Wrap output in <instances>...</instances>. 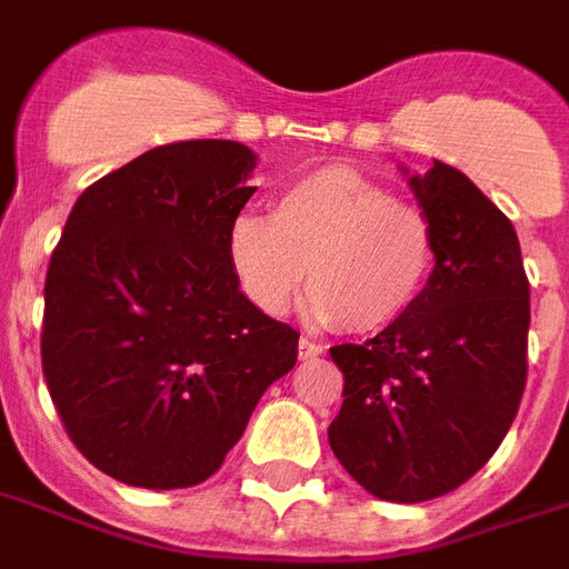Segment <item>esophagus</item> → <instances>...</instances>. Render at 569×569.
Returning <instances> with one entry per match:
<instances>
[{
	"instance_id": "obj_1",
	"label": "esophagus",
	"mask_w": 569,
	"mask_h": 569,
	"mask_svg": "<svg viewBox=\"0 0 569 569\" xmlns=\"http://www.w3.org/2000/svg\"><path fill=\"white\" fill-rule=\"evenodd\" d=\"M297 353H300V360H315L318 353H323V348L309 339H300V345H297Z\"/></svg>"
}]
</instances>
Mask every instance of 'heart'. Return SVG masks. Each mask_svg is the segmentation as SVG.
<instances>
[{
    "instance_id": "1",
    "label": "heart",
    "mask_w": 569,
    "mask_h": 569,
    "mask_svg": "<svg viewBox=\"0 0 569 569\" xmlns=\"http://www.w3.org/2000/svg\"><path fill=\"white\" fill-rule=\"evenodd\" d=\"M435 224L362 170L330 164L276 191L269 219L239 216L228 260L260 311L281 315L306 279L311 315L341 332L392 327L435 269Z\"/></svg>"
}]
</instances>
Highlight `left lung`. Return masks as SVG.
I'll return each instance as SVG.
<instances>
[{
    "label": "left lung",
    "mask_w": 569,
    "mask_h": 569,
    "mask_svg": "<svg viewBox=\"0 0 569 569\" xmlns=\"http://www.w3.org/2000/svg\"><path fill=\"white\" fill-rule=\"evenodd\" d=\"M411 186L438 239L429 284L375 339L330 348L345 375L332 452L396 503L441 498L492 459L522 401L531 323L510 219L443 161Z\"/></svg>",
    "instance_id": "8db88e82"
}]
</instances>
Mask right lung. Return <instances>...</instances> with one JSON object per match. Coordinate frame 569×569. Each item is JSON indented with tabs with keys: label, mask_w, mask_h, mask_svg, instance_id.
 Returning a JSON list of instances; mask_svg holds the SVG:
<instances>
[{
	"label": "right lung",
	"mask_w": 569,
	"mask_h": 569,
	"mask_svg": "<svg viewBox=\"0 0 569 569\" xmlns=\"http://www.w3.org/2000/svg\"><path fill=\"white\" fill-rule=\"evenodd\" d=\"M237 140L164 143L77 198L44 281L41 369L98 471L186 489L219 471L300 332L239 290L228 230L258 188Z\"/></svg>",
	"instance_id": "obj_1"
}]
</instances>
